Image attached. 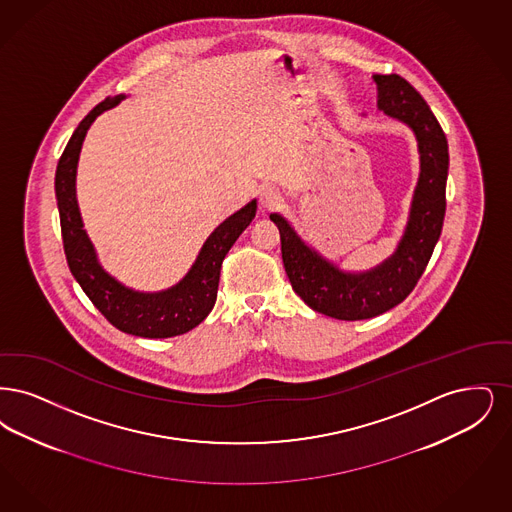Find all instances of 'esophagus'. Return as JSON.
<instances>
[{"mask_svg": "<svg viewBox=\"0 0 512 512\" xmlns=\"http://www.w3.org/2000/svg\"><path fill=\"white\" fill-rule=\"evenodd\" d=\"M260 208L262 210H273V208H277L279 204H281V195H279V191H275L273 187H264L262 191H260Z\"/></svg>", "mask_w": 512, "mask_h": 512, "instance_id": "esophagus-1", "label": "esophagus"}]
</instances>
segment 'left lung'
<instances>
[{
  "instance_id": "obj_1",
  "label": "left lung",
  "mask_w": 512,
  "mask_h": 512,
  "mask_svg": "<svg viewBox=\"0 0 512 512\" xmlns=\"http://www.w3.org/2000/svg\"><path fill=\"white\" fill-rule=\"evenodd\" d=\"M378 111L409 126L417 139L421 172L409 218L394 254L367 271H344L308 245L281 214V254L292 290L315 312L342 321L371 319L392 310L415 289L445 216L449 153L444 130L421 93L398 74H375Z\"/></svg>"
}]
</instances>
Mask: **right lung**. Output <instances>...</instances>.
<instances>
[{
    "mask_svg": "<svg viewBox=\"0 0 512 512\" xmlns=\"http://www.w3.org/2000/svg\"><path fill=\"white\" fill-rule=\"evenodd\" d=\"M126 95L107 97L78 124L59 158L55 172V195L61 216L63 245L68 267L93 306L122 333L143 338H170L195 329L212 312L218 296L220 269L229 248L235 245L256 216V200L220 223L200 248L195 264L170 289L141 292L122 285L99 264L89 241L76 199V170L82 143L93 120L124 101Z\"/></svg>",
    "mask_w": 512,
    "mask_h": 512,
    "instance_id": "add662e5",
    "label": "right lung"
}]
</instances>
